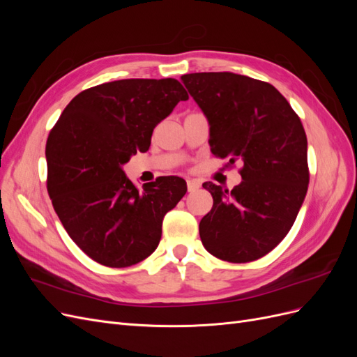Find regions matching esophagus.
<instances>
[{
  "mask_svg": "<svg viewBox=\"0 0 357 357\" xmlns=\"http://www.w3.org/2000/svg\"><path fill=\"white\" fill-rule=\"evenodd\" d=\"M199 189V183L197 180H188V190L195 192Z\"/></svg>",
  "mask_w": 357,
  "mask_h": 357,
  "instance_id": "34e87169",
  "label": "esophagus"
}]
</instances>
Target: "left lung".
<instances>
[{"mask_svg":"<svg viewBox=\"0 0 357 357\" xmlns=\"http://www.w3.org/2000/svg\"><path fill=\"white\" fill-rule=\"evenodd\" d=\"M210 122V147L232 167L243 162V181L231 192L204 183L213 208L199 223L205 250L245 264L275 248L307 195V135L299 116L273 84L234 73L181 75Z\"/></svg>","mask_w":357,"mask_h":357,"instance_id":"8db88e82","label":"left lung"}]
</instances>
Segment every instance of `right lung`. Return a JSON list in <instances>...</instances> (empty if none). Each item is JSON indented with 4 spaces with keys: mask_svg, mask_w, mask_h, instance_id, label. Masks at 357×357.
<instances>
[{
    "mask_svg": "<svg viewBox=\"0 0 357 357\" xmlns=\"http://www.w3.org/2000/svg\"><path fill=\"white\" fill-rule=\"evenodd\" d=\"M189 100L176 79H125L75 95L46 143L47 192L63 228L95 262L126 268L160 241L164 215L188 190L176 176L138 190L122 165L147 152L153 128Z\"/></svg>",
    "mask_w": 357,
    "mask_h": 357,
    "instance_id": "right-lung-1",
    "label": "right lung"
}]
</instances>
